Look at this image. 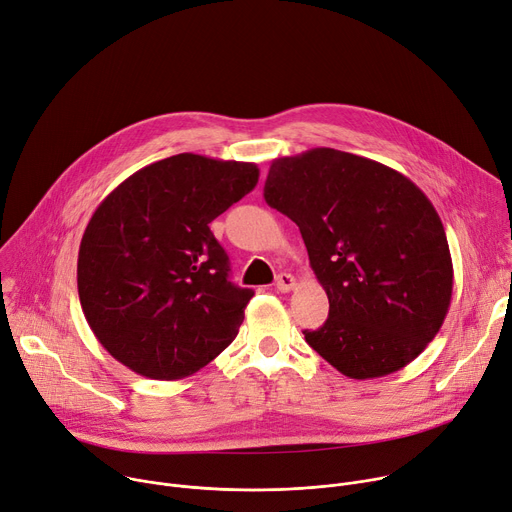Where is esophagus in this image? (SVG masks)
<instances>
[{"label":"esophagus","instance_id":"obj_1","mask_svg":"<svg viewBox=\"0 0 512 512\" xmlns=\"http://www.w3.org/2000/svg\"><path fill=\"white\" fill-rule=\"evenodd\" d=\"M295 285H297V280H295V276H291V274H278V278H276V291H280V293H289V291H293L295 289Z\"/></svg>","mask_w":512,"mask_h":512}]
</instances>
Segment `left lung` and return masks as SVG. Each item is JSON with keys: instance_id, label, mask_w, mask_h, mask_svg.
I'll list each match as a JSON object with an SVG mask.
<instances>
[{"instance_id": "obj_1", "label": "left lung", "mask_w": 512, "mask_h": 512, "mask_svg": "<svg viewBox=\"0 0 512 512\" xmlns=\"http://www.w3.org/2000/svg\"><path fill=\"white\" fill-rule=\"evenodd\" d=\"M266 203L293 219L329 299L307 344L342 374L380 378L437 335L453 291L443 223L399 170L333 148L272 160Z\"/></svg>"}]
</instances>
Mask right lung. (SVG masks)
Segmentation results:
<instances>
[{"label": "right lung", "mask_w": 512, "mask_h": 512, "mask_svg": "<svg viewBox=\"0 0 512 512\" xmlns=\"http://www.w3.org/2000/svg\"><path fill=\"white\" fill-rule=\"evenodd\" d=\"M254 162L183 152L152 162L91 215L77 287L99 344L154 380L195 374L234 342L254 297L227 280L209 223L248 195Z\"/></svg>", "instance_id": "1"}]
</instances>
